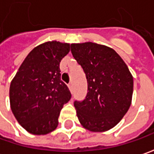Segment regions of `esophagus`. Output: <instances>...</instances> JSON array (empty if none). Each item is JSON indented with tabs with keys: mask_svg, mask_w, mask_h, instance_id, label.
I'll return each instance as SVG.
<instances>
[{
	"mask_svg": "<svg viewBox=\"0 0 154 154\" xmlns=\"http://www.w3.org/2000/svg\"><path fill=\"white\" fill-rule=\"evenodd\" d=\"M68 87H69V89L72 92V91H73V83H72V82H70V83L68 84Z\"/></svg>",
	"mask_w": 154,
	"mask_h": 154,
	"instance_id": "obj_1",
	"label": "esophagus"
}]
</instances>
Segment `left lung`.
Wrapping results in <instances>:
<instances>
[{"instance_id":"1","label":"left lung","mask_w":154,"mask_h":154,"mask_svg":"<svg viewBox=\"0 0 154 154\" xmlns=\"http://www.w3.org/2000/svg\"><path fill=\"white\" fill-rule=\"evenodd\" d=\"M71 51L88 82L85 99L74 102L79 122L93 132L113 128L131 104L133 77L129 68L116 51L106 46L72 43Z\"/></svg>"}]
</instances>
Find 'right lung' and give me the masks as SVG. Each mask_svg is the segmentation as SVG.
Returning <instances> with one entry per match:
<instances>
[{
  "instance_id": "obj_1",
  "label": "right lung",
  "mask_w": 154,
  "mask_h": 154,
  "mask_svg": "<svg viewBox=\"0 0 154 154\" xmlns=\"http://www.w3.org/2000/svg\"><path fill=\"white\" fill-rule=\"evenodd\" d=\"M69 52V43L56 41L35 47L11 82V110L30 134L47 135L55 130L61 109L71 100L60 70L61 60Z\"/></svg>"
}]
</instances>
